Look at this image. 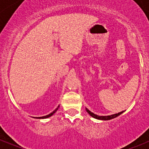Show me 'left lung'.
Masks as SVG:
<instances>
[{
	"label": "left lung",
	"instance_id": "8db88e82",
	"mask_svg": "<svg viewBox=\"0 0 149 149\" xmlns=\"http://www.w3.org/2000/svg\"><path fill=\"white\" fill-rule=\"evenodd\" d=\"M86 112H88V114H89L90 116H91L92 118H95V119L101 120H112V119H113V118H117V117L119 116V115H120L122 113H123V112H124V111H122V112H118V113L114 114V115H107V116H100V115H96V114L91 112V111L88 110V109H87L86 107Z\"/></svg>",
	"mask_w": 149,
	"mask_h": 149
}]
</instances>
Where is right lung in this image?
Instances as JSON below:
<instances>
[{
  "instance_id": "add662e5",
  "label": "right lung",
  "mask_w": 149,
  "mask_h": 149,
  "mask_svg": "<svg viewBox=\"0 0 149 149\" xmlns=\"http://www.w3.org/2000/svg\"><path fill=\"white\" fill-rule=\"evenodd\" d=\"M59 107H60V105H58V107H57L56 109H55V110L53 111V112H51L50 114H49V115H45V116H42V117H35V118H34V117H33V118H37V119H46V118H49V117L52 116V115H54V113H55V112H57V110H58V108H59Z\"/></svg>"
}]
</instances>
